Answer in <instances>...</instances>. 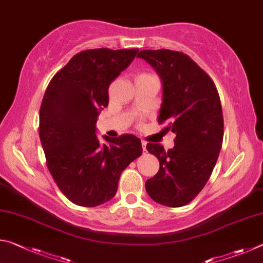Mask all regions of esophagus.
Listing matches in <instances>:
<instances>
[{"instance_id": "esophagus-1", "label": "esophagus", "mask_w": 263, "mask_h": 263, "mask_svg": "<svg viewBox=\"0 0 263 263\" xmlns=\"http://www.w3.org/2000/svg\"><path fill=\"white\" fill-rule=\"evenodd\" d=\"M146 144H147V142H146L145 140H141V146H142V151H144V152H146Z\"/></svg>"}]
</instances>
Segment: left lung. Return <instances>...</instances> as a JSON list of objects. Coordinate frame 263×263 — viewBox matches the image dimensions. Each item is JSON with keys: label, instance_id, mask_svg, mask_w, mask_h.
Here are the masks:
<instances>
[{"label": "left lung", "instance_id": "left-lung-1", "mask_svg": "<svg viewBox=\"0 0 263 263\" xmlns=\"http://www.w3.org/2000/svg\"><path fill=\"white\" fill-rule=\"evenodd\" d=\"M157 70L162 81L159 124L175 133V146L148 142L151 154L159 159L157 175L146 181V191L159 204L186 205L199 194L213 168L222 144L224 118L219 94L212 79L179 51L144 50L138 55Z\"/></svg>", "mask_w": 263, "mask_h": 263}]
</instances>
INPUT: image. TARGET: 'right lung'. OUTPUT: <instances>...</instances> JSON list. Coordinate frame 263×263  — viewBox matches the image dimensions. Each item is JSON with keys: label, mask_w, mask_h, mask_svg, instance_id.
<instances>
[{"label": "right lung", "mask_w": 263, "mask_h": 263, "mask_svg": "<svg viewBox=\"0 0 263 263\" xmlns=\"http://www.w3.org/2000/svg\"><path fill=\"white\" fill-rule=\"evenodd\" d=\"M94 48L75 54L48 83L39 111V138L46 164L61 193L80 206L94 208L117 193L122 172L142 153L126 133L95 135L97 116L108 106L109 86L138 53Z\"/></svg>", "instance_id": "obj_1"}]
</instances>
